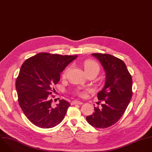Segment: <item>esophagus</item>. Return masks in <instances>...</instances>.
<instances>
[{
	"label": "esophagus",
	"instance_id": "1",
	"mask_svg": "<svg viewBox=\"0 0 152 152\" xmlns=\"http://www.w3.org/2000/svg\"><path fill=\"white\" fill-rule=\"evenodd\" d=\"M82 102L78 100H73L72 102V104H82Z\"/></svg>",
	"mask_w": 152,
	"mask_h": 152
}]
</instances>
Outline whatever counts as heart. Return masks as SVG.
<instances>
[{"mask_svg":"<svg viewBox=\"0 0 152 152\" xmlns=\"http://www.w3.org/2000/svg\"><path fill=\"white\" fill-rule=\"evenodd\" d=\"M83 68H84V70H85V72L86 73H90V72H95L98 74L100 71L99 64L97 62H96V61H92V60H88V61H85L83 64ZM67 71H68V69H66V70L64 71V72L62 75V77H65L66 76ZM76 93L78 96H79L80 97L85 96V94H86L85 91H82L80 90H77Z\"/></svg>","mask_w":152,"mask_h":152,"instance_id":"heart-1","label":"heart"}]
</instances>
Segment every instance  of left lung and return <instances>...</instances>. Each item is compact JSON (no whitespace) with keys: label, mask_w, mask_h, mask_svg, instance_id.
Wrapping results in <instances>:
<instances>
[{"label":"left lung","mask_w":152,"mask_h":152,"mask_svg":"<svg viewBox=\"0 0 152 152\" xmlns=\"http://www.w3.org/2000/svg\"><path fill=\"white\" fill-rule=\"evenodd\" d=\"M105 72L103 89L97 93L102 107H94L93 114L86 117L88 123L97 128H106L117 122L124 113L132 96V79L126 64L110 54L93 53Z\"/></svg>","instance_id":"left-lung-1"}]
</instances>
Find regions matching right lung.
I'll use <instances>...</instances> for the list:
<instances>
[{"label": "right lung", "mask_w": 152, "mask_h": 152, "mask_svg": "<svg viewBox=\"0 0 152 152\" xmlns=\"http://www.w3.org/2000/svg\"><path fill=\"white\" fill-rule=\"evenodd\" d=\"M77 55L39 53L26 59L21 67L15 82L20 107L28 119L37 127L48 129L59 124L70 104L60 100L52 106L50 94L60 80V74Z\"/></svg>", "instance_id": "add662e5"}]
</instances>
